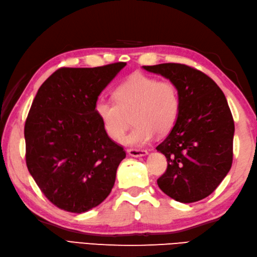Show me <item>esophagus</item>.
I'll return each instance as SVG.
<instances>
[{
  "label": "esophagus",
  "instance_id": "34e87169",
  "mask_svg": "<svg viewBox=\"0 0 257 257\" xmlns=\"http://www.w3.org/2000/svg\"><path fill=\"white\" fill-rule=\"evenodd\" d=\"M128 155L133 156V158H141V156H146L149 153L148 151L145 150H135V149H130L127 150Z\"/></svg>",
  "mask_w": 257,
  "mask_h": 257
}]
</instances>
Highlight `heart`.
<instances>
[{
	"instance_id": "b5f03b06",
	"label": "heart",
	"mask_w": 257,
	"mask_h": 257,
	"mask_svg": "<svg viewBox=\"0 0 257 257\" xmlns=\"http://www.w3.org/2000/svg\"><path fill=\"white\" fill-rule=\"evenodd\" d=\"M115 101L98 99L94 113L106 134L118 140L128 127L131 117L135 124L121 142L128 146L150 143L158 132L169 133L174 127L181 109V97L171 81H159L143 73H134L114 92Z\"/></svg>"
}]
</instances>
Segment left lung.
<instances>
[{
  "label": "left lung",
  "instance_id": "8db88e82",
  "mask_svg": "<svg viewBox=\"0 0 257 257\" xmlns=\"http://www.w3.org/2000/svg\"><path fill=\"white\" fill-rule=\"evenodd\" d=\"M176 85L179 118L158 150L167 160L158 185L181 203L207 197L221 184L233 161L234 121L224 93L211 77L179 63L143 66Z\"/></svg>",
  "mask_w": 257,
  "mask_h": 257
}]
</instances>
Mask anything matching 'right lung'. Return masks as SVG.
Segmentation results:
<instances>
[{"label":"right lung","instance_id":"right-lung-1","mask_svg":"<svg viewBox=\"0 0 257 257\" xmlns=\"http://www.w3.org/2000/svg\"><path fill=\"white\" fill-rule=\"evenodd\" d=\"M126 63L62 67L39 88L25 122L26 165L50 202L84 213L111 193L126 153L94 113L101 92Z\"/></svg>","mask_w":257,"mask_h":257}]
</instances>
